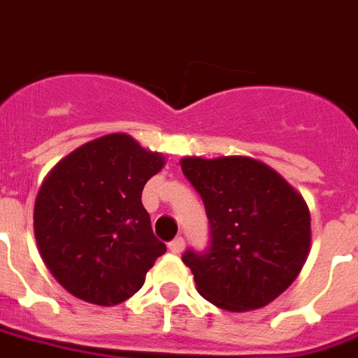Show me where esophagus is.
<instances>
[{
	"label": "esophagus",
	"mask_w": 358,
	"mask_h": 358,
	"mask_svg": "<svg viewBox=\"0 0 358 358\" xmlns=\"http://www.w3.org/2000/svg\"><path fill=\"white\" fill-rule=\"evenodd\" d=\"M184 248H185V242L182 236H176L173 242H169V250H171L173 253H182L184 252Z\"/></svg>",
	"instance_id": "34e87169"
}]
</instances>
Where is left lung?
Returning a JSON list of instances; mask_svg holds the SVG:
<instances>
[{
	"mask_svg": "<svg viewBox=\"0 0 358 358\" xmlns=\"http://www.w3.org/2000/svg\"><path fill=\"white\" fill-rule=\"evenodd\" d=\"M210 223V245L182 255L201 296L227 312L266 306L296 280L310 253V210L293 185L242 155L184 157Z\"/></svg>",
	"mask_w": 358,
	"mask_h": 358,
	"instance_id": "8db88e82",
	"label": "left lung"
}]
</instances>
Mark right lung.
Returning a JSON list of instances; mask_svg holds the SVG:
<instances>
[{
    "label": "right lung",
    "mask_w": 358,
    "mask_h": 358,
    "mask_svg": "<svg viewBox=\"0 0 358 358\" xmlns=\"http://www.w3.org/2000/svg\"><path fill=\"white\" fill-rule=\"evenodd\" d=\"M165 165L125 133L82 144L52 169L34 210L46 268L73 296L99 306L124 302L167 245L154 236L143 189Z\"/></svg>",
    "instance_id": "add662e5"
}]
</instances>
